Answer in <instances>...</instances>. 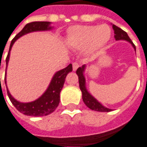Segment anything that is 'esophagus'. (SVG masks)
Here are the masks:
<instances>
[{"mask_svg": "<svg viewBox=\"0 0 147 147\" xmlns=\"http://www.w3.org/2000/svg\"><path fill=\"white\" fill-rule=\"evenodd\" d=\"M78 67H79L78 63H76V62H75V63H72V68H73V71H76Z\"/></svg>", "mask_w": 147, "mask_h": 147, "instance_id": "34e87169", "label": "esophagus"}]
</instances>
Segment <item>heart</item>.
<instances>
[{
  "instance_id": "1",
  "label": "heart",
  "mask_w": 147,
  "mask_h": 147,
  "mask_svg": "<svg viewBox=\"0 0 147 147\" xmlns=\"http://www.w3.org/2000/svg\"><path fill=\"white\" fill-rule=\"evenodd\" d=\"M111 36L107 25L75 26L68 30L67 40L70 45L76 49L89 47L90 52L97 51L109 41Z\"/></svg>"
}]
</instances>
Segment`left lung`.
I'll list each match as a JSON object with an SVG mask.
<instances>
[{
    "label": "left lung",
    "instance_id": "1",
    "mask_svg": "<svg viewBox=\"0 0 147 147\" xmlns=\"http://www.w3.org/2000/svg\"><path fill=\"white\" fill-rule=\"evenodd\" d=\"M112 28L114 30L115 33V39L116 40H127L129 43L133 45L134 49L136 50V47L133 43V41L131 40V39L129 38L128 34L123 31L121 28H118L117 26H115L114 24H112ZM85 69V65H83L81 67H79L76 71V74L79 77V84H80V89L82 92V98L84 104L89 107V109L93 110V111H101V112H108L111 111V109H109L107 107H105L102 104L99 102L97 99H95L88 92V90L86 89L85 87V78L84 76V71Z\"/></svg>",
    "mask_w": 147,
    "mask_h": 147
}]
</instances>
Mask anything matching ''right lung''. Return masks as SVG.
<instances>
[{"instance_id":"right-lung-1","label":"right lung","mask_w":147,"mask_h":147,"mask_svg":"<svg viewBox=\"0 0 147 147\" xmlns=\"http://www.w3.org/2000/svg\"><path fill=\"white\" fill-rule=\"evenodd\" d=\"M49 22H32V23H28L23 30L18 33L15 37L12 40L9 50L8 53L7 57L5 59L6 62V67L8 66L9 59V53L10 50L13 46V43L22 36L28 34L29 32H37V31H48L51 29V27L49 26ZM1 69V64H0ZM72 71V65L69 64L66 68L60 70L54 74L53 78L51 80V82L49 85L48 89L38 99L31 102H20L14 99L9 94V90L7 89V94L9 96V98L11 101V102L13 106L16 107L18 111L21 113L30 115V116H44V115H48L49 114H51L55 111V109L58 107L59 101H60V92L63 87L65 79L67 75ZM6 76V73H5ZM1 80V79H0ZM5 83L6 84V77L5 76ZM7 88V87H6Z\"/></svg>"}]
</instances>
